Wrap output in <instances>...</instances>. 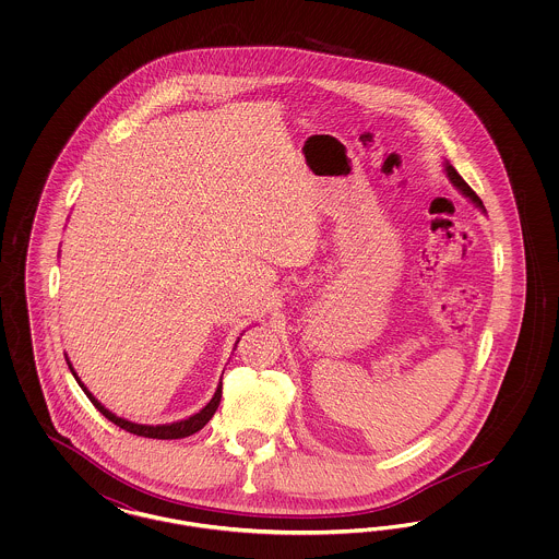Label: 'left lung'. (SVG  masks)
Here are the masks:
<instances>
[{
	"instance_id": "obj_1",
	"label": "left lung",
	"mask_w": 559,
	"mask_h": 559,
	"mask_svg": "<svg viewBox=\"0 0 559 559\" xmlns=\"http://www.w3.org/2000/svg\"><path fill=\"white\" fill-rule=\"evenodd\" d=\"M444 165H447V176H449V180H451L452 187L459 188V190H461V192H463V194H465L469 201H474V203L478 205L479 210H484V205H481V201H479L478 194H476V192L469 188V185H467V182H465V180L459 176V171H456L452 165H449V163H444Z\"/></svg>"
}]
</instances>
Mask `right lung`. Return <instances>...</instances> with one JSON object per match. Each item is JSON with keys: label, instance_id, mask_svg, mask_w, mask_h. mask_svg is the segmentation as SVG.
Instances as JSON below:
<instances>
[{"label": "right lung", "instance_id": "right-lung-1", "mask_svg": "<svg viewBox=\"0 0 559 559\" xmlns=\"http://www.w3.org/2000/svg\"><path fill=\"white\" fill-rule=\"evenodd\" d=\"M239 344V342H237ZM67 365H69V369L73 372V377L78 379V383L81 385V390L85 392V396L90 399V402L107 417L108 421H112L115 426L121 427V429H126V431H130L133 436H144V438H157V440H178V438H187V436H192V433H197L199 429H203V427L207 426V421L212 419L213 413L217 411V406H219V399H222V381H219V385H217V390H215V394H213V399L207 402V406L205 408H201L197 415H192V417H188V419H182V421H176V424H165V426H140V424H132V421H128V419H121V417H117L115 413H110L108 408H105L98 400L92 396V392L81 383L80 377H78V372L73 369V365L69 362V358H67Z\"/></svg>", "mask_w": 559, "mask_h": 559}]
</instances>
